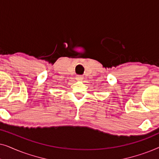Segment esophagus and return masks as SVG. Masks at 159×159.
I'll use <instances>...</instances> for the list:
<instances>
[{
	"mask_svg": "<svg viewBox=\"0 0 159 159\" xmlns=\"http://www.w3.org/2000/svg\"><path fill=\"white\" fill-rule=\"evenodd\" d=\"M76 79L77 80H83V77H82V75H77V77H76Z\"/></svg>",
	"mask_w": 159,
	"mask_h": 159,
	"instance_id": "esophagus-1",
	"label": "esophagus"
}]
</instances>
